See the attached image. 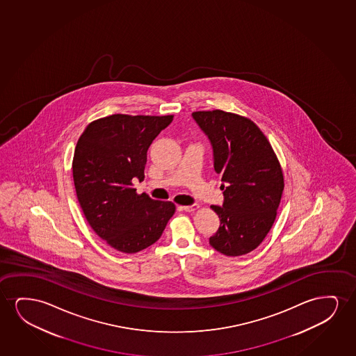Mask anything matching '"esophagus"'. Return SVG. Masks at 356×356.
I'll return each mask as SVG.
<instances>
[{"label": "esophagus", "mask_w": 356, "mask_h": 356, "mask_svg": "<svg viewBox=\"0 0 356 356\" xmlns=\"http://www.w3.org/2000/svg\"><path fill=\"white\" fill-rule=\"evenodd\" d=\"M200 207L197 204H192V205H185V207H181V209L185 210V211H188V213H191V211H195V210L198 209Z\"/></svg>", "instance_id": "obj_1"}]
</instances>
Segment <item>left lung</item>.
<instances>
[{
	"instance_id": "1",
	"label": "left lung",
	"mask_w": 356,
	"mask_h": 356,
	"mask_svg": "<svg viewBox=\"0 0 356 356\" xmlns=\"http://www.w3.org/2000/svg\"><path fill=\"white\" fill-rule=\"evenodd\" d=\"M192 117L209 138L214 170L224 185V204L210 208L220 227L209 243L227 257L258 248L273 227L282 197L281 164L255 122L234 113L200 111Z\"/></svg>"
}]
</instances>
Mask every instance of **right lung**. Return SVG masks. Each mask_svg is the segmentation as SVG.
<instances>
[{
    "label": "right lung",
    "mask_w": 356,
    "mask_h": 356,
    "mask_svg": "<svg viewBox=\"0 0 356 356\" xmlns=\"http://www.w3.org/2000/svg\"><path fill=\"white\" fill-rule=\"evenodd\" d=\"M174 115L113 114L90 122L74 151L73 179L83 215L112 248L137 253L161 238L175 213L171 202L137 195L147 151Z\"/></svg>",
    "instance_id": "1"
}]
</instances>
